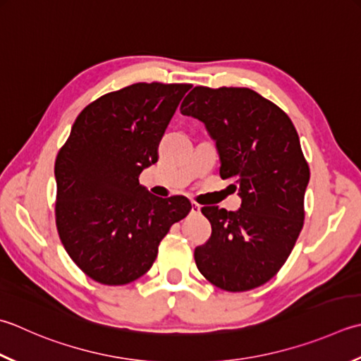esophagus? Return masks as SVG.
<instances>
[{"mask_svg": "<svg viewBox=\"0 0 361 361\" xmlns=\"http://www.w3.org/2000/svg\"><path fill=\"white\" fill-rule=\"evenodd\" d=\"M192 214H199L200 213V204H197L195 202H192V209H190Z\"/></svg>", "mask_w": 361, "mask_h": 361, "instance_id": "34e87169", "label": "esophagus"}]
</instances>
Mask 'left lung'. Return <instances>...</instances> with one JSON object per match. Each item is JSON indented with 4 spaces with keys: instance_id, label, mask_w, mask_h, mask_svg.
Segmentation results:
<instances>
[{
    "instance_id": "obj_1",
    "label": "left lung",
    "mask_w": 361,
    "mask_h": 361,
    "mask_svg": "<svg viewBox=\"0 0 361 361\" xmlns=\"http://www.w3.org/2000/svg\"><path fill=\"white\" fill-rule=\"evenodd\" d=\"M181 114L199 118L216 142L221 176L233 180L239 211L203 207L211 236L194 258L209 283L230 293L269 281L303 227L310 167L299 134L277 104L247 87L197 86Z\"/></svg>"
}]
</instances>
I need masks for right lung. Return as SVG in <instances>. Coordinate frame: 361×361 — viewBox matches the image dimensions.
<instances>
[{"instance_id":"right-lung-1","label":"right lung","mask_w":361,"mask_h":361,"mask_svg":"<svg viewBox=\"0 0 361 361\" xmlns=\"http://www.w3.org/2000/svg\"><path fill=\"white\" fill-rule=\"evenodd\" d=\"M190 84L136 82L84 108L54 164L56 227L63 249L102 285L118 286L150 269L158 245L190 202L152 195L139 175Z\"/></svg>"}]
</instances>
